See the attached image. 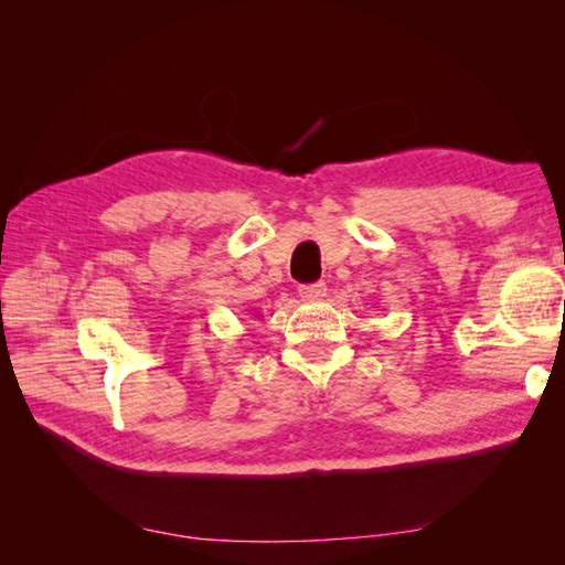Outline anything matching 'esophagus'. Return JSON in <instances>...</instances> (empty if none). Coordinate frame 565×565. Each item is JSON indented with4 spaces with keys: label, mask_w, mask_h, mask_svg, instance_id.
<instances>
[{
    "label": "esophagus",
    "mask_w": 565,
    "mask_h": 565,
    "mask_svg": "<svg viewBox=\"0 0 565 565\" xmlns=\"http://www.w3.org/2000/svg\"><path fill=\"white\" fill-rule=\"evenodd\" d=\"M324 295H328V287H324V282L299 285V297H301L303 301H318V299H322Z\"/></svg>",
    "instance_id": "34e87169"
}]
</instances>
